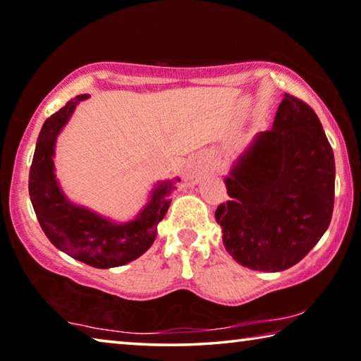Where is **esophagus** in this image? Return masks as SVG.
<instances>
[{
    "label": "esophagus",
    "mask_w": 361,
    "mask_h": 361,
    "mask_svg": "<svg viewBox=\"0 0 361 361\" xmlns=\"http://www.w3.org/2000/svg\"><path fill=\"white\" fill-rule=\"evenodd\" d=\"M200 173H202V171H200V168H198V166H193L187 177H188V179H190L192 182H197L198 177H200Z\"/></svg>",
    "instance_id": "esophagus-1"
}]
</instances>
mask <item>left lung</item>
<instances>
[{"instance_id": "8db88e82", "label": "left lung", "mask_w": 361, "mask_h": 361, "mask_svg": "<svg viewBox=\"0 0 361 361\" xmlns=\"http://www.w3.org/2000/svg\"><path fill=\"white\" fill-rule=\"evenodd\" d=\"M334 155L317 114L285 94L274 128L261 133L226 179L230 200L216 209L236 262L281 271L309 254L333 217Z\"/></svg>"}]
</instances>
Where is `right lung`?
<instances>
[{
  "label": "right lung",
  "instance_id": "add662e5",
  "mask_svg": "<svg viewBox=\"0 0 361 361\" xmlns=\"http://www.w3.org/2000/svg\"><path fill=\"white\" fill-rule=\"evenodd\" d=\"M87 94L68 100L41 128L28 176V193L44 235L59 250L96 269L125 265L142 256L155 241L157 226L168 212L174 180L158 184L150 203L134 221L114 224L65 198L54 176V145L76 104ZM179 180V179H177Z\"/></svg>",
  "mask_w": 361,
  "mask_h": 361
}]
</instances>
